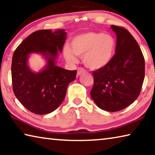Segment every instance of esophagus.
<instances>
[{"label": "esophagus", "instance_id": "obj_1", "mask_svg": "<svg viewBox=\"0 0 155 155\" xmlns=\"http://www.w3.org/2000/svg\"><path fill=\"white\" fill-rule=\"evenodd\" d=\"M85 72H86V70L84 69V68H82V67H79L78 68L77 74H78V75H80L82 74V73H85Z\"/></svg>", "mask_w": 155, "mask_h": 155}]
</instances>
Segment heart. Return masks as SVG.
Segmentation results:
<instances>
[{"instance_id": "1", "label": "heart", "mask_w": 155, "mask_h": 155, "mask_svg": "<svg viewBox=\"0 0 155 155\" xmlns=\"http://www.w3.org/2000/svg\"><path fill=\"white\" fill-rule=\"evenodd\" d=\"M115 41L113 37L101 32H88L75 37L71 49L66 47L64 55L68 62L75 63V56L82 57L86 67L99 69L107 65L113 57Z\"/></svg>"}]
</instances>
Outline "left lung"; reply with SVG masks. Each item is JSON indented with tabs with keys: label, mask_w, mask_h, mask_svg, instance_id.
<instances>
[{
	"label": "left lung",
	"mask_w": 155,
	"mask_h": 155,
	"mask_svg": "<svg viewBox=\"0 0 155 155\" xmlns=\"http://www.w3.org/2000/svg\"><path fill=\"white\" fill-rule=\"evenodd\" d=\"M115 32V54L104 67L93 72L91 96L99 108L116 112L130 105L141 93L145 77V60L137 42L122 27L111 25Z\"/></svg>",
	"instance_id": "left-lung-1"
}]
</instances>
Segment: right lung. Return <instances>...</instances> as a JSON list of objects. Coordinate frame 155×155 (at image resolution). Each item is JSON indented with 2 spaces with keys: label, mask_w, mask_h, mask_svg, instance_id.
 <instances>
[{
  "label": "right lung",
  "mask_w": 155,
  "mask_h": 155,
  "mask_svg": "<svg viewBox=\"0 0 155 155\" xmlns=\"http://www.w3.org/2000/svg\"><path fill=\"white\" fill-rule=\"evenodd\" d=\"M67 38L64 29L52 32L42 29L32 33L16 48L12 57V80L14 95L27 110L37 115L54 111L64 100L68 84L75 79L77 71L55 66L58 51ZM40 52L48 64L35 74L27 65L28 55Z\"/></svg>",
  "instance_id": "obj_1"
}]
</instances>
